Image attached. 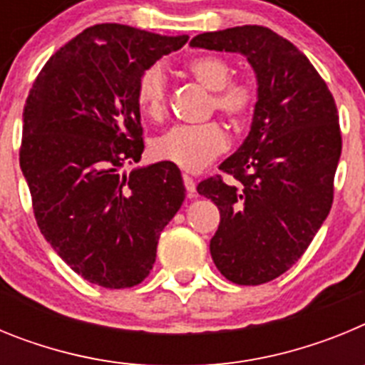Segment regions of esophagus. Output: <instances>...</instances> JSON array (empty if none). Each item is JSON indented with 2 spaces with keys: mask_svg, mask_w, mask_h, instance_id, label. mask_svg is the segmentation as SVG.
<instances>
[{
  "mask_svg": "<svg viewBox=\"0 0 365 365\" xmlns=\"http://www.w3.org/2000/svg\"><path fill=\"white\" fill-rule=\"evenodd\" d=\"M182 182H185V188H186V193H188V197L190 199L195 197V182H193L192 177L182 175Z\"/></svg>",
  "mask_w": 365,
  "mask_h": 365,
  "instance_id": "34e87169",
  "label": "esophagus"
}]
</instances>
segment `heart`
Segmentation results:
<instances>
[{
  "label": "heart",
  "instance_id": "b5f03b06",
  "mask_svg": "<svg viewBox=\"0 0 365 365\" xmlns=\"http://www.w3.org/2000/svg\"><path fill=\"white\" fill-rule=\"evenodd\" d=\"M188 71L201 86L214 93V104L232 120L241 122L250 115L256 89L247 80H230L232 67L225 58L199 56L188 63ZM168 80L163 66H150L138 78L137 104L150 118H163L166 111ZM228 135L221 124L175 125L153 143V153L186 172H197L227 150Z\"/></svg>",
  "mask_w": 365,
  "mask_h": 365
}]
</instances>
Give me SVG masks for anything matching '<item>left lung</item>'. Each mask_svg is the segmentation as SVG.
I'll return each instance as SVG.
<instances>
[{"mask_svg": "<svg viewBox=\"0 0 365 365\" xmlns=\"http://www.w3.org/2000/svg\"><path fill=\"white\" fill-rule=\"evenodd\" d=\"M192 47L237 53L256 73L257 100L247 138L197 185L219 208L210 241L219 272L237 285L282 276L307 250L333 205L341 153L334 98L309 58L267 27L205 32Z\"/></svg>", "mask_w": 365, "mask_h": 365, "instance_id": "left-lung-1", "label": "left lung"}]
</instances>
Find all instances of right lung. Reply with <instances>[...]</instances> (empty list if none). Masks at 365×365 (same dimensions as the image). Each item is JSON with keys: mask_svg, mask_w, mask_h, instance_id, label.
Wrapping results in <instances>:
<instances>
[{"mask_svg": "<svg viewBox=\"0 0 365 365\" xmlns=\"http://www.w3.org/2000/svg\"><path fill=\"white\" fill-rule=\"evenodd\" d=\"M188 36L118 24L86 29L49 58L24 109L19 166L40 232L83 279L138 285L186 197L172 163L124 172L144 151L140 74Z\"/></svg>", "mask_w": 365, "mask_h": 365, "instance_id": "obj_1", "label": "right lung"}]
</instances>
